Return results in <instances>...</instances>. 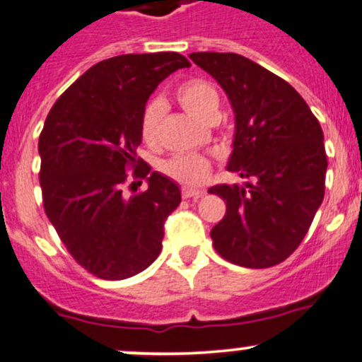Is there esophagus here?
I'll list each match as a JSON object with an SVG mask.
<instances>
[{
    "instance_id": "34e87169",
    "label": "esophagus",
    "mask_w": 362,
    "mask_h": 362,
    "mask_svg": "<svg viewBox=\"0 0 362 362\" xmlns=\"http://www.w3.org/2000/svg\"><path fill=\"white\" fill-rule=\"evenodd\" d=\"M202 190H199V189H192V187H182V197H184V199H190V197H192V199H197V197H202Z\"/></svg>"
}]
</instances>
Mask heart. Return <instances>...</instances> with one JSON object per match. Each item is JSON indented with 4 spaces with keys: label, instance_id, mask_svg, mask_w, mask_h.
Here are the masks:
<instances>
[{
    "label": "heart",
    "instance_id": "1",
    "mask_svg": "<svg viewBox=\"0 0 362 362\" xmlns=\"http://www.w3.org/2000/svg\"><path fill=\"white\" fill-rule=\"evenodd\" d=\"M177 99L182 108L192 117L204 122H214L220 111V94L211 82L204 78H190L178 86ZM161 106L158 101H149L141 115L142 141H156L160 125ZM163 175L182 185H199L211 172V163L197 154H175L160 165Z\"/></svg>",
    "mask_w": 362,
    "mask_h": 362
}]
</instances>
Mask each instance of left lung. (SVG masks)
I'll return each instance as SVG.
<instances>
[{
  "label": "left lung",
  "instance_id": "obj_1",
  "mask_svg": "<svg viewBox=\"0 0 362 362\" xmlns=\"http://www.w3.org/2000/svg\"><path fill=\"white\" fill-rule=\"evenodd\" d=\"M218 81L235 113L228 172L245 185H214L226 204L213 226L216 252L245 268H269L299 247L325 197L323 130L308 103L278 75L235 53H190Z\"/></svg>",
  "mask_w": 362,
  "mask_h": 362
}]
</instances>
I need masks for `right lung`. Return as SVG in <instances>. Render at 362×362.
Wrapping results in <instances>:
<instances>
[{
  "label": "right lung",
  "mask_w": 362,
  "mask_h": 362,
  "mask_svg": "<svg viewBox=\"0 0 362 362\" xmlns=\"http://www.w3.org/2000/svg\"><path fill=\"white\" fill-rule=\"evenodd\" d=\"M185 66L189 59L178 53L103 59L47 113L39 136L45 211L71 257L103 280H123L148 268L161 252L165 220L180 204L178 185L149 173L136 149L149 96ZM129 169L133 177L150 175L148 189L134 197L122 192Z\"/></svg>",
  "instance_id": "right-lung-1"
}]
</instances>
